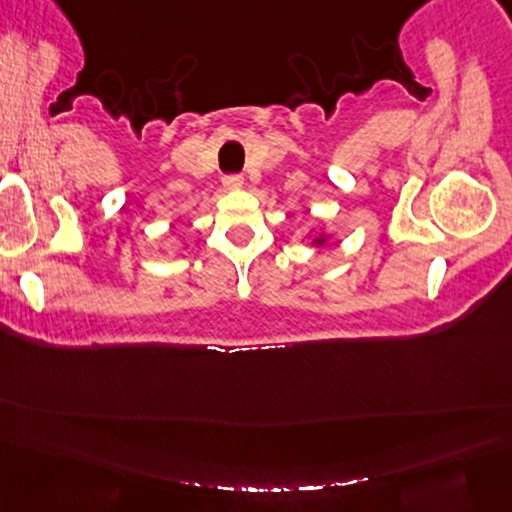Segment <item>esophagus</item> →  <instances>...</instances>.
Here are the masks:
<instances>
[{
  "label": "esophagus",
  "instance_id": "34e87169",
  "mask_svg": "<svg viewBox=\"0 0 512 512\" xmlns=\"http://www.w3.org/2000/svg\"><path fill=\"white\" fill-rule=\"evenodd\" d=\"M223 184L227 189H237V186H241V175H225Z\"/></svg>",
  "mask_w": 512,
  "mask_h": 512
}]
</instances>
